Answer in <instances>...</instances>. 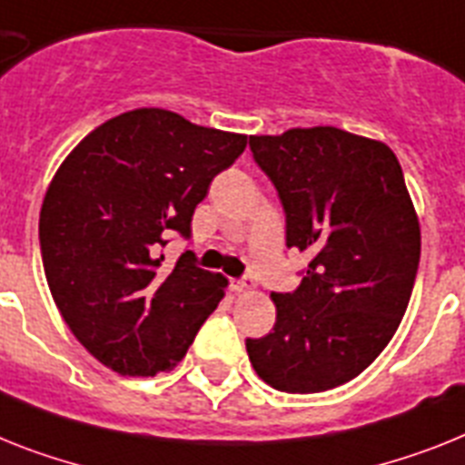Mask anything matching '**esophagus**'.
Listing matches in <instances>:
<instances>
[{
  "instance_id": "34e87169",
  "label": "esophagus",
  "mask_w": 465,
  "mask_h": 465,
  "mask_svg": "<svg viewBox=\"0 0 465 465\" xmlns=\"http://www.w3.org/2000/svg\"><path fill=\"white\" fill-rule=\"evenodd\" d=\"M252 286H255V283H252V279H248V276H245V279H239V281H232L233 292H248V291H252Z\"/></svg>"
}]
</instances>
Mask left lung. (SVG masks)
<instances>
[{
	"label": "left lung",
	"instance_id": "1",
	"mask_svg": "<svg viewBox=\"0 0 465 465\" xmlns=\"http://www.w3.org/2000/svg\"><path fill=\"white\" fill-rule=\"evenodd\" d=\"M251 151L279 191L286 245L312 262L295 291L272 292L274 329L245 350L281 392L338 388L392 341L419 272V214L400 160L338 127L251 136Z\"/></svg>",
	"mask_w": 465,
	"mask_h": 465
}]
</instances>
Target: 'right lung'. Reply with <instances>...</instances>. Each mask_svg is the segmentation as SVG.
I'll list each match as a JSON object with an SVG mask.
<instances>
[{"label":"right lung","instance_id":"obj_1","mask_svg":"<svg viewBox=\"0 0 465 465\" xmlns=\"http://www.w3.org/2000/svg\"><path fill=\"white\" fill-rule=\"evenodd\" d=\"M248 136L165 108L106 120L68 153L40 213L52 298L87 352L120 376H155L184 359L226 279L186 251L170 272L158 251L191 217Z\"/></svg>","mask_w":465,"mask_h":465}]
</instances>
